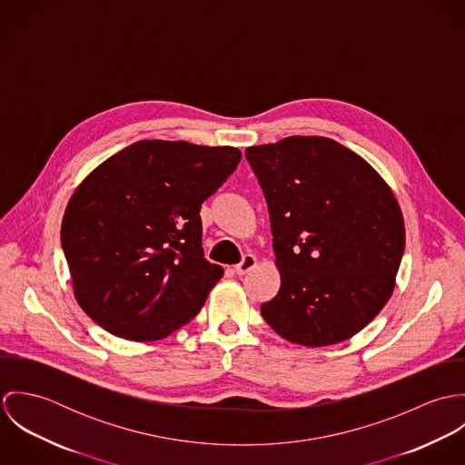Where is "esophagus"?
Instances as JSON below:
<instances>
[{
	"label": "esophagus",
	"instance_id": "obj_1",
	"mask_svg": "<svg viewBox=\"0 0 465 465\" xmlns=\"http://www.w3.org/2000/svg\"><path fill=\"white\" fill-rule=\"evenodd\" d=\"M258 263V260H256V256H252V254H245L243 256V260L238 263V265L234 266V272L238 273V275H245L249 270H252L254 266Z\"/></svg>",
	"mask_w": 465,
	"mask_h": 465
}]
</instances>
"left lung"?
<instances>
[{
  "label": "left lung",
  "mask_w": 465,
  "mask_h": 465,
  "mask_svg": "<svg viewBox=\"0 0 465 465\" xmlns=\"http://www.w3.org/2000/svg\"><path fill=\"white\" fill-rule=\"evenodd\" d=\"M263 190L277 295L266 324L288 341L321 347L361 331L394 292L404 252L398 200L352 150L321 135L249 146Z\"/></svg>",
  "instance_id": "left-lung-1"
}]
</instances>
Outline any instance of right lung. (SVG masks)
Returning a JSON list of instances; mask_svg holds the SVG:
<instances>
[{
	"mask_svg": "<svg viewBox=\"0 0 465 465\" xmlns=\"http://www.w3.org/2000/svg\"><path fill=\"white\" fill-rule=\"evenodd\" d=\"M240 159L234 146L143 139L82 181L61 242L76 302L98 326L152 341L199 313L223 275L203 258L200 205Z\"/></svg>",
	"mask_w": 465,
	"mask_h": 465,
	"instance_id": "right-lung-1",
	"label": "right lung"
}]
</instances>
